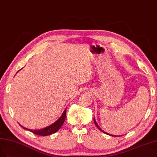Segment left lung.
I'll return each instance as SVG.
<instances>
[{"label": "left lung", "instance_id": "8db88e82", "mask_svg": "<svg viewBox=\"0 0 157 157\" xmlns=\"http://www.w3.org/2000/svg\"><path fill=\"white\" fill-rule=\"evenodd\" d=\"M94 124H95V125H96V126H97V128H98V129H99V130H100V131H102V132H104V134H108V135H109V134L108 133H107V132H104V131H103V130H102V129H101V128H100V126H99L98 125V124L97 123V122H96V121H95V119H94ZM111 136H114V137H116V136H114V135H111Z\"/></svg>", "mask_w": 157, "mask_h": 157}]
</instances>
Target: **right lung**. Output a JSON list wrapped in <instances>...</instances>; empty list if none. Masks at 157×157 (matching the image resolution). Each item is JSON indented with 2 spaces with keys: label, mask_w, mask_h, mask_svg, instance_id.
Here are the masks:
<instances>
[{
  "label": "right lung",
  "mask_w": 157,
  "mask_h": 157,
  "mask_svg": "<svg viewBox=\"0 0 157 157\" xmlns=\"http://www.w3.org/2000/svg\"><path fill=\"white\" fill-rule=\"evenodd\" d=\"M66 112H67V109L64 110V113L63 115L55 123L53 124H51L50 126H48L46 128H44L40 130H31V129H27L25 127H22L25 129V130H29V131H31V132H33L34 134H36L38 136H48V135H51L53 133L57 132V131L60 129V128L61 127L62 125L63 124L64 120L66 118ZM21 126V125H20Z\"/></svg>",
  "instance_id": "add662e5"
}]
</instances>
